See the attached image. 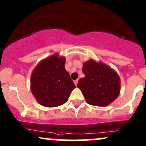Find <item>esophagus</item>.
Returning a JSON list of instances; mask_svg holds the SVG:
<instances>
[{
	"instance_id": "esophagus-1",
	"label": "esophagus",
	"mask_w": 146,
	"mask_h": 146,
	"mask_svg": "<svg viewBox=\"0 0 146 146\" xmlns=\"http://www.w3.org/2000/svg\"><path fill=\"white\" fill-rule=\"evenodd\" d=\"M74 83L75 86H76V85H77V84H78V79H76V80H74Z\"/></svg>"
}]
</instances>
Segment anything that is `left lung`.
<instances>
[{"label": "left lung", "mask_w": 146, "mask_h": 146, "mask_svg": "<svg viewBox=\"0 0 146 146\" xmlns=\"http://www.w3.org/2000/svg\"><path fill=\"white\" fill-rule=\"evenodd\" d=\"M84 78L77 87L82 91L88 104L105 107L118 97L120 92V79L116 72L101 62L89 60L84 63Z\"/></svg>", "instance_id": "left-lung-1"}]
</instances>
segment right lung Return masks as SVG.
Listing matches in <instances>:
<instances>
[{
	"label": "right lung",
	"instance_id": "add662e5",
	"mask_svg": "<svg viewBox=\"0 0 146 146\" xmlns=\"http://www.w3.org/2000/svg\"><path fill=\"white\" fill-rule=\"evenodd\" d=\"M65 58L55 53L38 63L31 76V91L38 103L48 108L68 100L75 85L64 68Z\"/></svg>",
	"mask_w": 146,
	"mask_h": 146
}]
</instances>
